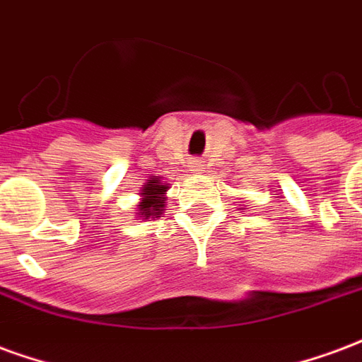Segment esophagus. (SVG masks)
Instances as JSON below:
<instances>
[{
	"label": "esophagus",
	"mask_w": 362,
	"mask_h": 362,
	"mask_svg": "<svg viewBox=\"0 0 362 362\" xmlns=\"http://www.w3.org/2000/svg\"><path fill=\"white\" fill-rule=\"evenodd\" d=\"M189 171L191 173H202L204 171V162L202 160H192L191 165H189Z\"/></svg>",
	"instance_id": "34e87169"
}]
</instances>
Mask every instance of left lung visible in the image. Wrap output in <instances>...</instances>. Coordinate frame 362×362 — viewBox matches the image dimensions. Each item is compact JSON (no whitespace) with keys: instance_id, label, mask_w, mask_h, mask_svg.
Segmentation results:
<instances>
[{"instance_id":"1","label":"left lung","mask_w":362,"mask_h":362,"mask_svg":"<svg viewBox=\"0 0 362 362\" xmlns=\"http://www.w3.org/2000/svg\"><path fill=\"white\" fill-rule=\"evenodd\" d=\"M243 210H245V208H243Z\"/></svg>"}]
</instances>
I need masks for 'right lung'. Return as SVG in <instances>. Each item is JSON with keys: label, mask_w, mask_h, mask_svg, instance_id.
Returning <instances> with one entry per match:
<instances>
[{"label": "right lung", "mask_w": 362, "mask_h": 362, "mask_svg": "<svg viewBox=\"0 0 362 362\" xmlns=\"http://www.w3.org/2000/svg\"><path fill=\"white\" fill-rule=\"evenodd\" d=\"M168 189H170V183H163L162 177H156L152 175L150 179H146V183L142 185L141 189V202L136 204V218L142 221L154 220V218H160L163 214V208H165V194H168Z\"/></svg>", "instance_id": "add662e5"}]
</instances>
